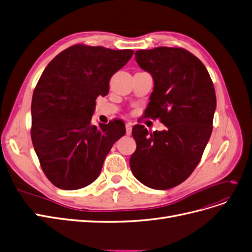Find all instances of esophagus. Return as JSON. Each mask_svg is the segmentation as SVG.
I'll use <instances>...</instances> for the list:
<instances>
[{
  "label": "esophagus",
  "mask_w": 252,
  "mask_h": 252,
  "mask_svg": "<svg viewBox=\"0 0 252 252\" xmlns=\"http://www.w3.org/2000/svg\"><path fill=\"white\" fill-rule=\"evenodd\" d=\"M132 131V124L131 123H127L126 124V134L130 135Z\"/></svg>",
  "instance_id": "esophagus-1"
}]
</instances>
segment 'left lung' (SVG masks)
Here are the masks:
<instances>
[{
    "label": "left lung",
    "instance_id": "1",
    "mask_svg": "<svg viewBox=\"0 0 252 252\" xmlns=\"http://www.w3.org/2000/svg\"><path fill=\"white\" fill-rule=\"evenodd\" d=\"M135 61L155 81L147 118L161 121L163 131L132 128L136 149L130 168L144 185L170 189L193 172L212 132L216 90L201 61L181 47L135 51Z\"/></svg>",
    "mask_w": 252,
    "mask_h": 252
}]
</instances>
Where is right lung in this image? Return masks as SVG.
I'll return each instance as SVG.
<instances>
[{"label": "right lung", "mask_w": 252, "mask_h": 252, "mask_svg": "<svg viewBox=\"0 0 252 252\" xmlns=\"http://www.w3.org/2000/svg\"><path fill=\"white\" fill-rule=\"evenodd\" d=\"M133 55L77 44L50 61L32 102V140L46 178L58 188L86 187L100 174L112 145L126 132L121 120L91 124L98 95Z\"/></svg>", "instance_id": "1"}]
</instances>
